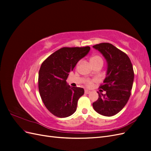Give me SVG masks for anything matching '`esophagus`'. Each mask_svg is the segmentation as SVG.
<instances>
[{
    "label": "esophagus",
    "mask_w": 151,
    "mask_h": 151,
    "mask_svg": "<svg viewBox=\"0 0 151 151\" xmlns=\"http://www.w3.org/2000/svg\"><path fill=\"white\" fill-rule=\"evenodd\" d=\"M84 93H85L86 94H89V93H91V91H90L89 90H88V89H85Z\"/></svg>",
    "instance_id": "esophagus-1"
}]
</instances>
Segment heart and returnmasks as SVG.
Listing matches in <instances>:
<instances>
[{
  "label": "heart",
  "instance_id": "heart-1",
  "mask_svg": "<svg viewBox=\"0 0 151 151\" xmlns=\"http://www.w3.org/2000/svg\"><path fill=\"white\" fill-rule=\"evenodd\" d=\"M90 62L91 63H98V62H102L103 63V59L100 57L98 55H94L93 56L90 58ZM96 81V79H87L85 81V85L88 87V88H91L93 86L94 83Z\"/></svg>",
  "mask_w": 151,
  "mask_h": 151
}]
</instances>
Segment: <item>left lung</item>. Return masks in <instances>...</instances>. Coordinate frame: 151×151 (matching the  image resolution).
Listing matches in <instances>:
<instances>
[{
  "label": "left lung",
  "mask_w": 151,
  "mask_h": 151,
  "mask_svg": "<svg viewBox=\"0 0 151 151\" xmlns=\"http://www.w3.org/2000/svg\"><path fill=\"white\" fill-rule=\"evenodd\" d=\"M93 47L103 54L108 64L106 77L99 86L106 94L98 92L99 98L93 106L100 115L111 116L129 101L134 79L133 66L127 55L111 43H101Z\"/></svg>",
  "instance_id": "1"
}]
</instances>
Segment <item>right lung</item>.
Listing matches in <instances>:
<instances>
[{
	"instance_id": "add662e5",
	"label": "right lung",
	"mask_w": 151,
	"mask_h": 151,
	"mask_svg": "<svg viewBox=\"0 0 151 151\" xmlns=\"http://www.w3.org/2000/svg\"><path fill=\"white\" fill-rule=\"evenodd\" d=\"M89 47H63L45 60L39 70L38 89L45 106L53 115L65 118L77 109V101L84 93L81 88H71L66 80Z\"/></svg>"
}]
</instances>
